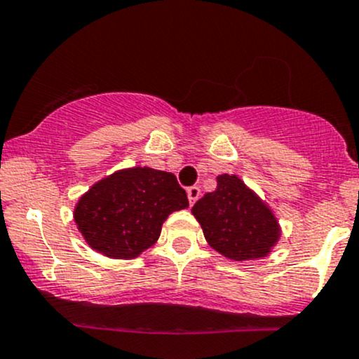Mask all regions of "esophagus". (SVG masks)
<instances>
[{
  "label": "esophagus",
  "mask_w": 359,
  "mask_h": 359,
  "mask_svg": "<svg viewBox=\"0 0 359 359\" xmlns=\"http://www.w3.org/2000/svg\"><path fill=\"white\" fill-rule=\"evenodd\" d=\"M199 196H201V189L198 186H192L187 189V198H189V204H191V206L199 199Z\"/></svg>",
  "instance_id": "34e87169"
}]
</instances>
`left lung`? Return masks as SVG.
<instances>
[{
  "label": "left lung",
  "mask_w": 359,
  "mask_h": 359,
  "mask_svg": "<svg viewBox=\"0 0 359 359\" xmlns=\"http://www.w3.org/2000/svg\"><path fill=\"white\" fill-rule=\"evenodd\" d=\"M216 180V191L192 208L208 243L231 261L266 257L281 235L273 211L237 175Z\"/></svg>",
  "instance_id": "left-lung-1"
}]
</instances>
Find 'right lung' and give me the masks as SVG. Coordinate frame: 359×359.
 <instances>
[{"instance_id": "right-lung-1", "label": "right lung", "mask_w": 359, "mask_h": 359, "mask_svg": "<svg viewBox=\"0 0 359 359\" xmlns=\"http://www.w3.org/2000/svg\"><path fill=\"white\" fill-rule=\"evenodd\" d=\"M187 206L186 191L173 173L135 167L93 184L78 201L74 222L93 250L135 259L158 240L168 215Z\"/></svg>"}]
</instances>
